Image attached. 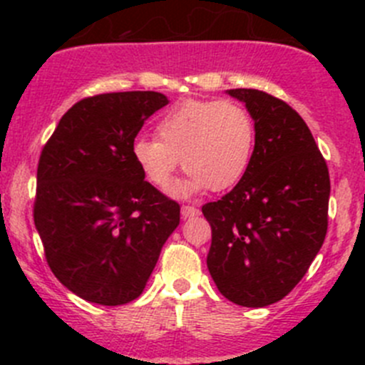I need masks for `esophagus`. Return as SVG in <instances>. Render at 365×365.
<instances>
[{"label": "esophagus", "instance_id": "obj_1", "mask_svg": "<svg viewBox=\"0 0 365 365\" xmlns=\"http://www.w3.org/2000/svg\"><path fill=\"white\" fill-rule=\"evenodd\" d=\"M200 215V210L196 206H190V205H183L182 206V217L183 219H190V217H196Z\"/></svg>", "mask_w": 365, "mask_h": 365}]
</instances>
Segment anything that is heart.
Segmentation results:
<instances>
[{
  "label": "heart",
  "instance_id": "b5f03b06",
  "mask_svg": "<svg viewBox=\"0 0 365 365\" xmlns=\"http://www.w3.org/2000/svg\"><path fill=\"white\" fill-rule=\"evenodd\" d=\"M157 135L159 139L135 138L132 159L150 185L164 189L182 157L189 175L173 192L189 196L208 187L220 192L244 178L252 160L256 128L247 109L237 102L189 98L162 114Z\"/></svg>",
  "mask_w": 365,
  "mask_h": 365
}]
</instances>
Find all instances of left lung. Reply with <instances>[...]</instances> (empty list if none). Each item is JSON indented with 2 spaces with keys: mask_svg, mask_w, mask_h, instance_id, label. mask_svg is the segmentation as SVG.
I'll return each instance as SVG.
<instances>
[{
  "mask_svg": "<svg viewBox=\"0 0 365 365\" xmlns=\"http://www.w3.org/2000/svg\"><path fill=\"white\" fill-rule=\"evenodd\" d=\"M254 120L244 178L203 205L212 227L206 264L227 300L267 307L302 281L329 227L330 176L311 130L292 106L259 90H230Z\"/></svg>",
  "mask_w": 365,
  "mask_h": 365,
  "instance_id": "8db88e82",
  "label": "left lung"
}]
</instances>
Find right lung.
Returning a JSON list of instances; mask_svg holds the SVG:
<instances>
[{
  "label": "right lung",
  "instance_id": "1",
  "mask_svg": "<svg viewBox=\"0 0 365 365\" xmlns=\"http://www.w3.org/2000/svg\"><path fill=\"white\" fill-rule=\"evenodd\" d=\"M168 104L157 91H118L73 104L42 148L33 219L58 281L98 305L145 289L180 205L132 159L143 123Z\"/></svg>",
  "mask_w": 365,
  "mask_h": 365
}]
</instances>
